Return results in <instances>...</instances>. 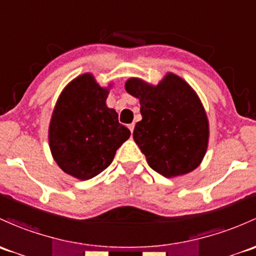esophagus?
<instances>
[{"label": "esophagus", "instance_id": "obj_1", "mask_svg": "<svg viewBox=\"0 0 256 256\" xmlns=\"http://www.w3.org/2000/svg\"><path fill=\"white\" fill-rule=\"evenodd\" d=\"M134 128H135V124H130V125H128V130L131 131V134L134 132Z\"/></svg>", "mask_w": 256, "mask_h": 256}]
</instances>
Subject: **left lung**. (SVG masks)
<instances>
[{"label": "left lung", "mask_w": 256, "mask_h": 256, "mask_svg": "<svg viewBox=\"0 0 256 256\" xmlns=\"http://www.w3.org/2000/svg\"><path fill=\"white\" fill-rule=\"evenodd\" d=\"M125 90L140 99L142 120L136 124L134 140L150 168L166 178L198 168L205 157L210 131L195 90L174 74H166L157 86L128 78Z\"/></svg>", "instance_id": "8db88e82"}]
</instances>
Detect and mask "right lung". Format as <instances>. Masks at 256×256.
Masks as SVG:
<instances>
[{
  "mask_svg": "<svg viewBox=\"0 0 256 256\" xmlns=\"http://www.w3.org/2000/svg\"><path fill=\"white\" fill-rule=\"evenodd\" d=\"M109 88L100 87L92 74H80L64 87L52 112L51 154L64 173L80 180L106 169L131 135L118 112L106 106Z\"/></svg>",
  "mask_w": 256,
  "mask_h": 256,
  "instance_id": "add662e5",
  "label": "right lung"
}]
</instances>
